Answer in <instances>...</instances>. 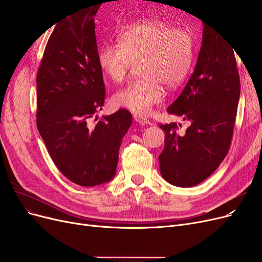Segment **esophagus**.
<instances>
[{"label": "esophagus", "instance_id": "34e87169", "mask_svg": "<svg viewBox=\"0 0 262 262\" xmlns=\"http://www.w3.org/2000/svg\"><path fill=\"white\" fill-rule=\"evenodd\" d=\"M133 118H134V120H136L137 122L142 123V124H149L150 123V121L148 120V119H146L145 117L141 116V115H138V114L133 115Z\"/></svg>", "mask_w": 262, "mask_h": 262}]
</instances>
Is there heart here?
<instances>
[{
  "label": "heart",
  "mask_w": 262,
  "mask_h": 262,
  "mask_svg": "<svg viewBox=\"0 0 262 262\" xmlns=\"http://www.w3.org/2000/svg\"><path fill=\"white\" fill-rule=\"evenodd\" d=\"M194 59V40L189 30L170 23L147 19L121 29L118 43L98 51V66L110 81L121 83L133 62L140 59L143 76L115 94L114 101L139 115H147L164 99V86L176 89L186 80Z\"/></svg>",
  "instance_id": "obj_1"
}]
</instances>
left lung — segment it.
<instances>
[{"mask_svg":"<svg viewBox=\"0 0 262 262\" xmlns=\"http://www.w3.org/2000/svg\"><path fill=\"white\" fill-rule=\"evenodd\" d=\"M202 35L193 73L167 108L190 125L179 132L176 122L160 124L165 132V146L158 156L161 175L184 188L207 179L225 158L241 95L235 49L208 24L203 23Z\"/></svg>","mask_w":262,"mask_h":262,"instance_id":"left-lung-1","label":"left lung"}]
</instances>
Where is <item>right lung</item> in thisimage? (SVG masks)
Returning <instances> with one entry per match:
<instances>
[{
	"instance_id": "obj_1",
	"label": "right lung",
	"mask_w": 262,
	"mask_h": 262,
	"mask_svg": "<svg viewBox=\"0 0 262 262\" xmlns=\"http://www.w3.org/2000/svg\"><path fill=\"white\" fill-rule=\"evenodd\" d=\"M101 3L94 0L55 25L36 82L38 131L58 169L83 187L115 177L119 148L132 123L126 109L91 121L106 96L94 20Z\"/></svg>"
}]
</instances>
